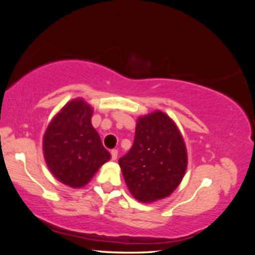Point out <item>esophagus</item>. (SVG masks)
<instances>
[{
  "label": "esophagus",
  "mask_w": 255,
  "mask_h": 255,
  "mask_svg": "<svg viewBox=\"0 0 255 255\" xmlns=\"http://www.w3.org/2000/svg\"><path fill=\"white\" fill-rule=\"evenodd\" d=\"M111 155H112V160H116L118 158V150L113 149L112 151H111Z\"/></svg>",
  "instance_id": "1"
}]
</instances>
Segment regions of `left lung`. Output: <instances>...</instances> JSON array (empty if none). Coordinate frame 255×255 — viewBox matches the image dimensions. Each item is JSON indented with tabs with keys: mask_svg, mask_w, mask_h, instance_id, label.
Segmentation results:
<instances>
[{
	"mask_svg": "<svg viewBox=\"0 0 255 255\" xmlns=\"http://www.w3.org/2000/svg\"><path fill=\"white\" fill-rule=\"evenodd\" d=\"M187 163L180 130L158 110L137 118L131 149L119 159L129 192L142 203L170 196L180 185Z\"/></svg>",
	"mask_w": 255,
	"mask_h": 255,
	"instance_id": "8db88e82",
	"label": "left lung"
}]
</instances>
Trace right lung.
<instances>
[{
	"label": "right lung",
	"mask_w": 255,
	"mask_h": 255,
	"mask_svg": "<svg viewBox=\"0 0 255 255\" xmlns=\"http://www.w3.org/2000/svg\"><path fill=\"white\" fill-rule=\"evenodd\" d=\"M93 109L83 98L68 102L51 120L42 138L48 170L71 188L89 184L111 155L93 128Z\"/></svg>",
	"instance_id": "obj_1"
}]
</instances>
